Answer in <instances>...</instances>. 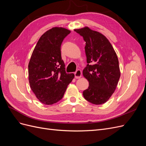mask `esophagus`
Here are the masks:
<instances>
[{"mask_svg":"<svg viewBox=\"0 0 146 146\" xmlns=\"http://www.w3.org/2000/svg\"><path fill=\"white\" fill-rule=\"evenodd\" d=\"M82 70L80 69H78L76 70V72L74 73L75 77H76V78H80L82 77Z\"/></svg>","mask_w":146,"mask_h":146,"instance_id":"obj_1","label":"esophagus"}]
</instances>
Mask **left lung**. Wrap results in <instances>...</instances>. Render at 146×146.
Instances as JSON below:
<instances>
[{"mask_svg": "<svg viewBox=\"0 0 146 146\" xmlns=\"http://www.w3.org/2000/svg\"><path fill=\"white\" fill-rule=\"evenodd\" d=\"M83 38L87 63L83 75L89 82L83 91L84 98L95 105L105 103L112 96L121 73L117 55L102 34L85 27L74 30Z\"/></svg>", "mask_w": 146, "mask_h": 146, "instance_id": "left-lung-1", "label": "left lung"}]
</instances>
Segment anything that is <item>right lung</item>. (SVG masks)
<instances>
[{
	"instance_id": "right-lung-1",
	"label": "right lung",
	"mask_w": 146,
	"mask_h": 146,
	"mask_svg": "<svg viewBox=\"0 0 146 146\" xmlns=\"http://www.w3.org/2000/svg\"><path fill=\"white\" fill-rule=\"evenodd\" d=\"M70 31L54 27L44 33L38 40L29 64L30 88L44 104L58 102L64 94L74 74L66 72L61 58V45Z\"/></svg>"
}]
</instances>
